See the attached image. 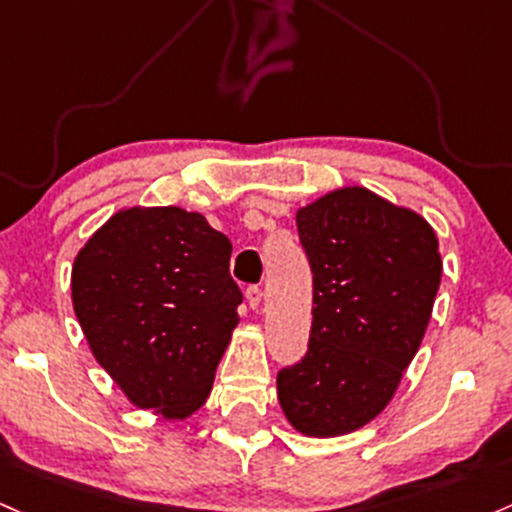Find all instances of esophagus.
<instances>
[{
    "mask_svg": "<svg viewBox=\"0 0 512 512\" xmlns=\"http://www.w3.org/2000/svg\"><path fill=\"white\" fill-rule=\"evenodd\" d=\"M245 299H247V303H250V308H260L262 306V289H260V286H247Z\"/></svg>",
    "mask_w": 512,
    "mask_h": 512,
    "instance_id": "1",
    "label": "esophagus"
}]
</instances>
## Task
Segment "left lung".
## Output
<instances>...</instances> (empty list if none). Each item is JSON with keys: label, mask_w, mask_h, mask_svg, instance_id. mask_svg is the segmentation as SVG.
Returning a JSON list of instances; mask_svg holds the SVG:
<instances>
[{"label": "left lung", "mask_w": 512, "mask_h": 512, "mask_svg": "<svg viewBox=\"0 0 512 512\" xmlns=\"http://www.w3.org/2000/svg\"><path fill=\"white\" fill-rule=\"evenodd\" d=\"M313 272L308 352L277 374V396L306 437L355 432L389 406L440 289L437 235L423 216L364 187L296 211Z\"/></svg>", "instance_id": "left-lung-1"}]
</instances>
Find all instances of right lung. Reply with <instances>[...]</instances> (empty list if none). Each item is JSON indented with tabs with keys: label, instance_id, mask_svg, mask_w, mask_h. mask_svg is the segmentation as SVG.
I'll list each match as a JSON object with an SVG mask.
<instances>
[{
	"label": "right lung",
	"instance_id": "obj_1",
	"mask_svg": "<svg viewBox=\"0 0 512 512\" xmlns=\"http://www.w3.org/2000/svg\"><path fill=\"white\" fill-rule=\"evenodd\" d=\"M233 245L201 213L133 206L77 252L72 308L128 401L184 420L209 398L243 301Z\"/></svg>",
	"mask_w": 512,
	"mask_h": 512
}]
</instances>
